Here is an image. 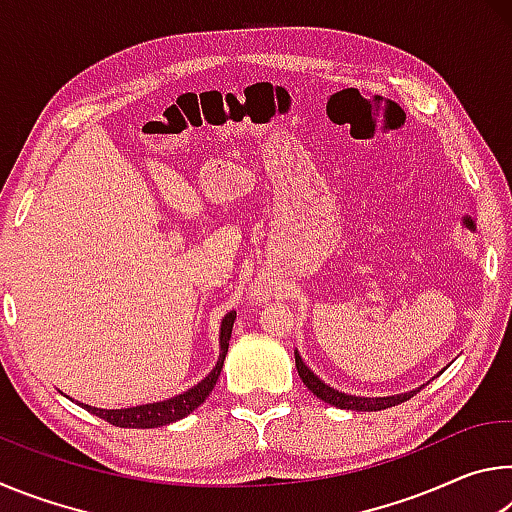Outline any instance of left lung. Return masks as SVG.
I'll use <instances>...</instances> for the list:
<instances>
[{
    "label": "left lung",
    "instance_id": "1",
    "mask_svg": "<svg viewBox=\"0 0 512 512\" xmlns=\"http://www.w3.org/2000/svg\"><path fill=\"white\" fill-rule=\"evenodd\" d=\"M296 368H298V375L302 379V384H305L309 391L318 397V400L332 404V406H336V409H348V411H384V409H391V406H395V404H402L406 400H411L415 393H420L422 388L429 384V381H427V384H422L418 388H413V391H406V393H400V395L363 397V395L341 393V391H336V388H332L329 384H325V381L320 379L318 375H314V370H311L307 363L302 361L298 350H296ZM443 370H440L438 375H443Z\"/></svg>",
    "mask_w": 512,
    "mask_h": 512
}]
</instances>
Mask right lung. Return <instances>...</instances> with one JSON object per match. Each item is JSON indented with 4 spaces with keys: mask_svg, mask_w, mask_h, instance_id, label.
I'll list each match as a JSON object with an SVG mask.
<instances>
[{
    "mask_svg": "<svg viewBox=\"0 0 512 512\" xmlns=\"http://www.w3.org/2000/svg\"><path fill=\"white\" fill-rule=\"evenodd\" d=\"M237 311H228L221 320V329H219V359H216L214 368L210 370V375L203 377L198 384L192 388H187L185 393L173 395L169 400L162 402H151V404H137V406H128V409H97V406L83 404L85 411H90L94 415H99L101 420H106L115 427H124V429H155V427H164V424L178 422L187 418L189 413L198 409L207 397H210L212 388L216 386V379L221 375L225 354H228V345H230V334H232V325H235ZM72 400V397H69Z\"/></svg>",
    "mask_w": 512,
    "mask_h": 512,
    "instance_id": "1",
    "label": "right lung"
}]
</instances>
